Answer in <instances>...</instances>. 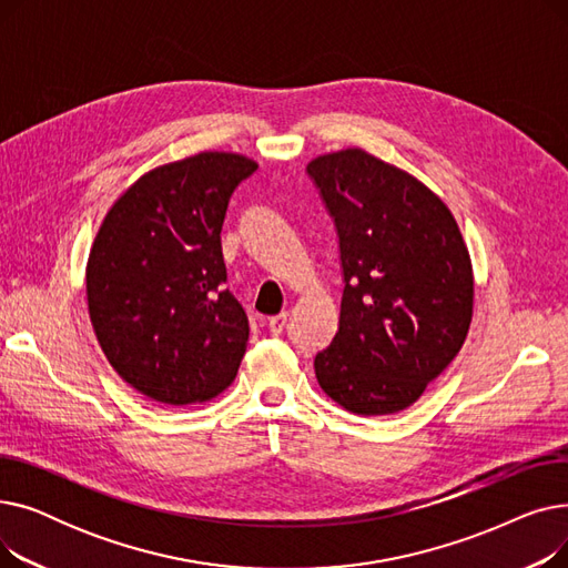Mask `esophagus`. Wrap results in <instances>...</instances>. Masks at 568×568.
I'll return each instance as SVG.
<instances>
[{"label": "esophagus", "instance_id": "obj_1", "mask_svg": "<svg viewBox=\"0 0 568 568\" xmlns=\"http://www.w3.org/2000/svg\"><path fill=\"white\" fill-rule=\"evenodd\" d=\"M287 326V313H281V315H274L272 320H268V332H272L274 336H281L283 329Z\"/></svg>", "mask_w": 568, "mask_h": 568}]
</instances>
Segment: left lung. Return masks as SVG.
<instances>
[{
  "label": "left lung",
  "mask_w": 568,
  "mask_h": 568,
  "mask_svg": "<svg viewBox=\"0 0 568 568\" xmlns=\"http://www.w3.org/2000/svg\"><path fill=\"white\" fill-rule=\"evenodd\" d=\"M338 234V332L315 354L322 392L354 414L409 407L460 352L474 304L456 219L422 182L362 149L306 168Z\"/></svg>",
  "instance_id": "left-lung-1"
}]
</instances>
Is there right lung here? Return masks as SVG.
Instances as JSON below:
<instances>
[{
  "instance_id": "add662e5",
  "label": "right lung",
  "mask_w": 568,
  "mask_h": 568,
  "mask_svg": "<svg viewBox=\"0 0 568 568\" xmlns=\"http://www.w3.org/2000/svg\"><path fill=\"white\" fill-rule=\"evenodd\" d=\"M246 156L202 152L140 176L108 212L87 262V302L112 368L165 405L219 396L248 343L225 290L221 230Z\"/></svg>"
}]
</instances>
